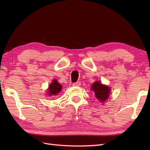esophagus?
<instances>
[{
  "label": "esophagus",
  "instance_id": "34e87169",
  "mask_svg": "<svg viewBox=\"0 0 150 150\" xmlns=\"http://www.w3.org/2000/svg\"><path fill=\"white\" fill-rule=\"evenodd\" d=\"M72 86H81V82H80V81H78V82H76V83H74L72 84Z\"/></svg>",
  "mask_w": 150,
  "mask_h": 150
}]
</instances>
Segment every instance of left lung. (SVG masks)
<instances>
[{
  "instance_id": "left-lung-1",
  "label": "left lung",
  "mask_w": 150,
  "mask_h": 150,
  "mask_svg": "<svg viewBox=\"0 0 150 150\" xmlns=\"http://www.w3.org/2000/svg\"><path fill=\"white\" fill-rule=\"evenodd\" d=\"M91 89L94 91L95 96L101 102H105L110 96L111 91L110 88L102 84L99 81H96L92 85Z\"/></svg>"
}]
</instances>
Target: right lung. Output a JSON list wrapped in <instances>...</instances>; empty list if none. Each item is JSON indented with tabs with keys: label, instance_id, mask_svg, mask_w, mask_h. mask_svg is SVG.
<instances>
[{
	"label": "right lung",
	"instance_id": "1",
	"mask_svg": "<svg viewBox=\"0 0 150 150\" xmlns=\"http://www.w3.org/2000/svg\"><path fill=\"white\" fill-rule=\"evenodd\" d=\"M61 88L62 86L59 83H58L56 80H54L52 83L49 86L48 93L51 96H54L61 91Z\"/></svg>",
	"mask_w": 150,
	"mask_h": 150
}]
</instances>
